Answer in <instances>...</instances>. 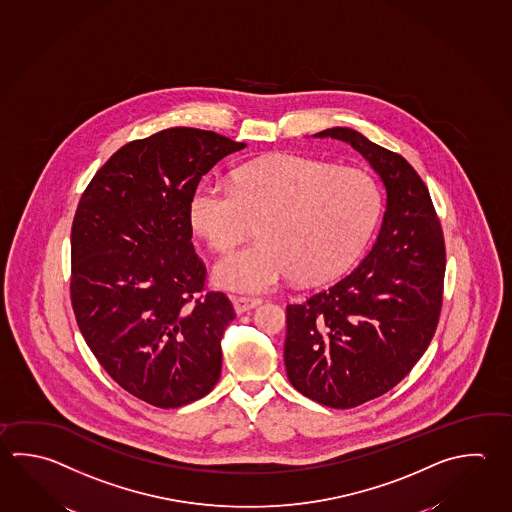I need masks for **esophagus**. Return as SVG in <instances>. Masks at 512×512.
<instances>
[{
  "label": "esophagus",
  "instance_id": "esophagus-1",
  "mask_svg": "<svg viewBox=\"0 0 512 512\" xmlns=\"http://www.w3.org/2000/svg\"><path fill=\"white\" fill-rule=\"evenodd\" d=\"M261 299H246V297H233V309L237 313H246L250 309L257 308L261 304Z\"/></svg>",
  "mask_w": 512,
  "mask_h": 512
}]
</instances>
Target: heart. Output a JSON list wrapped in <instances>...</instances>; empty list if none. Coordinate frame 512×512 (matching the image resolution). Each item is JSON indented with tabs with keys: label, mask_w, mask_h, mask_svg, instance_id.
<instances>
[{
	"label": "heart",
	"mask_w": 512,
	"mask_h": 512,
	"mask_svg": "<svg viewBox=\"0 0 512 512\" xmlns=\"http://www.w3.org/2000/svg\"><path fill=\"white\" fill-rule=\"evenodd\" d=\"M382 210L371 175L302 155L241 166L232 183L206 179L190 199L193 230L213 250L233 248L262 218L261 241L221 257L222 290L266 293L297 273L322 282L348 270L366 248Z\"/></svg>",
	"instance_id": "1"
}]
</instances>
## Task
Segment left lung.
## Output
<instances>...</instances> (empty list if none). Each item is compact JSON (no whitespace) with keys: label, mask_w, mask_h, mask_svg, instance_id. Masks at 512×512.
I'll return each mask as SVG.
<instances>
[{"label":"left lung","mask_w":512,"mask_h":512,"mask_svg":"<svg viewBox=\"0 0 512 512\" xmlns=\"http://www.w3.org/2000/svg\"><path fill=\"white\" fill-rule=\"evenodd\" d=\"M313 137L353 146L386 188V212L366 259L286 308L291 386L319 404L349 409L393 389L429 346L442 309L444 235L427 186L402 155L348 126Z\"/></svg>","instance_id":"1"}]
</instances>
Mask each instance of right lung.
I'll use <instances>...</instances> for the list:
<instances>
[{"label": "right lung", "instance_id": "right-lung-1", "mask_svg": "<svg viewBox=\"0 0 512 512\" xmlns=\"http://www.w3.org/2000/svg\"><path fill=\"white\" fill-rule=\"evenodd\" d=\"M244 146L168 128L119 148L79 201L70 279L79 331L108 375L155 407L195 402L221 377L222 333L235 313L222 293H203L190 199Z\"/></svg>", "mask_w": 512, "mask_h": 512}]
</instances>
